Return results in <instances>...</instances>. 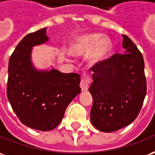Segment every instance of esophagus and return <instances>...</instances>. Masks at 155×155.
Wrapping results in <instances>:
<instances>
[{
    "mask_svg": "<svg viewBox=\"0 0 155 155\" xmlns=\"http://www.w3.org/2000/svg\"><path fill=\"white\" fill-rule=\"evenodd\" d=\"M91 76H90V74H83V77L81 79V84H80V86H81V90L83 91H87L88 90V85L89 83L91 82Z\"/></svg>",
    "mask_w": 155,
    "mask_h": 155,
    "instance_id": "obj_1",
    "label": "esophagus"
}]
</instances>
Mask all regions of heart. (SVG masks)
I'll return each mask as SVG.
<instances>
[{
    "mask_svg": "<svg viewBox=\"0 0 155 155\" xmlns=\"http://www.w3.org/2000/svg\"><path fill=\"white\" fill-rule=\"evenodd\" d=\"M99 32L89 33L77 38L70 47V54L81 56L89 54L87 62L94 66L107 59L111 50V42L109 38L103 37Z\"/></svg>",
    "mask_w": 155,
    "mask_h": 155,
    "instance_id": "1",
    "label": "heart"
}]
</instances>
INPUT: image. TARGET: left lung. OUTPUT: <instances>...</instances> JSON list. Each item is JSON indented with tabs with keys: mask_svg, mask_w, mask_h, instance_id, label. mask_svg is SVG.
Segmentation results:
<instances>
[{
	"mask_svg": "<svg viewBox=\"0 0 155 155\" xmlns=\"http://www.w3.org/2000/svg\"><path fill=\"white\" fill-rule=\"evenodd\" d=\"M123 37V54H115L91 68L94 72L89 88L93 98L91 121L96 129L105 133L133 123L147 91L143 55L128 37Z\"/></svg>",
	"mask_w": 155,
	"mask_h": 155,
	"instance_id": "obj_1",
	"label": "left lung"
}]
</instances>
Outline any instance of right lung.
I'll return each instance as SVG.
<instances>
[{"instance_id":"obj_1","label":"right lung","mask_w":155,"mask_h":155,"mask_svg":"<svg viewBox=\"0 0 155 155\" xmlns=\"http://www.w3.org/2000/svg\"><path fill=\"white\" fill-rule=\"evenodd\" d=\"M47 28L29 33L20 41L8 64L6 95L14 112L26 126L50 131L58 126L65 109L78 94L81 75L55 69L38 70L31 59L33 46L48 41Z\"/></svg>"}]
</instances>
